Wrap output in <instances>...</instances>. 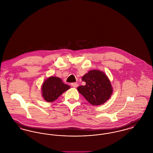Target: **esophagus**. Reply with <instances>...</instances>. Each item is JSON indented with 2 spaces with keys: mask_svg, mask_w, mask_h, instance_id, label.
I'll list each match as a JSON object with an SVG mask.
<instances>
[{
  "mask_svg": "<svg viewBox=\"0 0 153 153\" xmlns=\"http://www.w3.org/2000/svg\"><path fill=\"white\" fill-rule=\"evenodd\" d=\"M71 86H73L74 88H77L78 86V84L76 82H74V83H72Z\"/></svg>",
  "mask_w": 153,
  "mask_h": 153,
  "instance_id": "1",
  "label": "esophagus"
}]
</instances>
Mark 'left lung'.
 I'll return each mask as SVG.
<instances>
[{
  "label": "left lung",
  "instance_id": "left-lung-1",
  "mask_svg": "<svg viewBox=\"0 0 153 153\" xmlns=\"http://www.w3.org/2000/svg\"><path fill=\"white\" fill-rule=\"evenodd\" d=\"M85 86L77 89L86 100L93 105H101L109 99L112 93L110 81L106 75L99 70H91L82 76Z\"/></svg>",
  "mask_w": 153,
  "mask_h": 153
}]
</instances>
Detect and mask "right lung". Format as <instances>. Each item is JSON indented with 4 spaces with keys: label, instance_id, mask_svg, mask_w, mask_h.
<instances>
[{
    "label": "right lung",
    "instance_id": "1",
    "mask_svg": "<svg viewBox=\"0 0 153 153\" xmlns=\"http://www.w3.org/2000/svg\"><path fill=\"white\" fill-rule=\"evenodd\" d=\"M70 88V86L64 83L60 78L51 76L42 85V96L46 102H53Z\"/></svg>",
    "mask_w": 153,
    "mask_h": 153
}]
</instances>
